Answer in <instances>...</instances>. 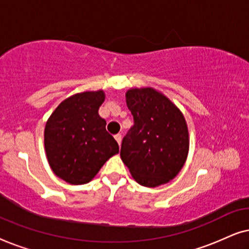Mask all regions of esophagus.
I'll use <instances>...</instances> for the list:
<instances>
[{
    "label": "esophagus",
    "instance_id": "1",
    "mask_svg": "<svg viewBox=\"0 0 249 249\" xmlns=\"http://www.w3.org/2000/svg\"><path fill=\"white\" fill-rule=\"evenodd\" d=\"M114 138H115V141H117L118 144L120 145V144H121V139H122V136H121L120 134H117V135L114 136Z\"/></svg>",
    "mask_w": 249,
    "mask_h": 249
}]
</instances>
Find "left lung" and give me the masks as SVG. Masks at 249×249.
I'll return each mask as SVG.
<instances>
[{
	"mask_svg": "<svg viewBox=\"0 0 249 249\" xmlns=\"http://www.w3.org/2000/svg\"><path fill=\"white\" fill-rule=\"evenodd\" d=\"M125 102L134 125L122 139L120 156L139 185L169 182L185 164L188 128L178 107L153 88H132Z\"/></svg>",
	"mask_w": 249,
	"mask_h": 249,
	"instance_id": "1",
	"label": "left lung"
}]
</instances>
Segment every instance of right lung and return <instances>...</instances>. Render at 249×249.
Instances as JSON below:
<instances>
[{
	"label": "right lung",
	"instance_id": "obj_1",
	"mask_svg": "<svg viewBox=\"0 0 249 249\" xmlns=\"http://www.w3.org/2000/svg\"><path fill=\"white\" fill-rule=\"evenodd\" d=\"M103 90L74 94L60 103L44 131L47 161L53 172L71 185L89 182L119 145L98 114Z\"/></svg>",
	"mask_w": 249,
	"mask_h": 249
}]
</instances>
